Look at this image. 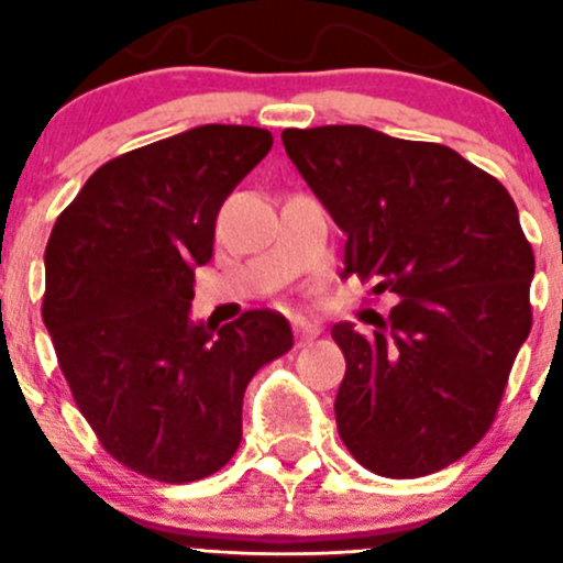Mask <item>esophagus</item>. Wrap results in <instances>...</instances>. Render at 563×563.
<instances>
[{
    "label": "esophagus",
    "instance_id": "34e87169",
    "mask_svg": "<svg viewBox=\"0 0 563 563\" xmlns=\"http://www.w3.org/2000/svg\"><path fill=\"white\" fill-rule=\"evenodd\" d=\"M292 329H296V338L301 345L309 343V340H316L318 334H321V323L309 321V318H303V316L292 318Z\"/></svg>",
    "mask_w": 563,
    "mask_h": 563
}]
</instances>
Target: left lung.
I'll return each instance as SVG.
<instances>
[{"mask_svg": "<svg viewBox=\"0 0 563 563\" xmlns=\"http://www.w3.org/2000/svg\"><path fill=\"white\" fill-rule=\"evenodd\" d=\"M282 142L349 236L343 276L399 298L374 334L332 327L345 357L340 438L383 477L450 466L492 427L533 323L536 260L517 203L435 142L363 125L287 128Z\"/></svg>", "mask_w": 563, "mask_h": 563, "instance_id": "8db88e82", "label": "left lung"}]
</instances>
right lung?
<instances>
[{"label": "right lung", "instance_id": "obj_1", "mask_svg": "<svg viewBox=\"0 0 563 563\" xmlns=\"http://www.w3.org/2000/svg\"><path fill=\"white\" fill-rule=\"evenodd\" d=\"M271 147L265 128L200 125L122 153L46 242L41 316L77 410L108 455L151 481L223 468L242 441L247 383L292 349L273 309L220 329L189 321L220 206Z\"/></svg>", "mask_w": 563, "mask_h": 563}]
</instances>
